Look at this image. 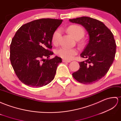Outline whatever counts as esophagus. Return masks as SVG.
Instances as JSON below:
<instances>
[{"label":"esophagus","mask_w":121,"mask_h":121,"mask_svg":"<svg viewBox=\"0 0 121 121\" xmlns=\"http://www.w3.org/2000/svg\"><path fill=\"white\" fill-rule=\"evenodd\" d=\"M70 61H70V60H63V63H70Z\"/></svg>","instance_id":"1"}]
</instances>
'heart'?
Segmentation results:
<instances>
[{
	"label": "heart",
	"mask_w": 121,
	"mask_h": 121,
	"mask_svg": "<svg viewBox=\"0 0 121 121\" xmlns=\"http://www.w3.org/2000/svg\"><path fill=\"white\" fill-rule=\"evenodd\" d=\"M69 33L77 40L81 39L84 35V30L81 26L73 25L68 27ZM60 36V29H57L54 32L52 36V42L54 45H57ZM56 54L64 60H69L73 59L78 54V50L74 48H67L61 47L56 51Z\"/></svg>",
	"instance_id": "heart-1"
}]
</instances>
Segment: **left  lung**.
<instances>
[{"instance_id": "obj_1", "label": "left lung", "mask_w": 121, "mask_h": 121, "mask_svg": "<svg viewBox=\"0 0 121 121\" xmlns=\"http://www.w3.org/2000/svg\"><path fill=\"white\" fill-rule=\"evenodd\" d=\"M69 21L82 25L89 35L88 44L80 55L87 60L79 62L80 68L72 76L83 84L97 82L105 76L113 62L117 47L113 35L103 22L95 18L83 17Z\"/></svg>"}]
</instances>
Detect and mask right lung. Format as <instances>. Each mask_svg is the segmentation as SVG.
<instances>
[{"label": "right lung", "instance_id": "obj_1", "mask_svg": "<svg viewBox=\"0 0 121 121\" xmlns=\"http://www.w3.org/2000/svg\"><path fill=\"white\" fill-rule=\"evenodd\" d=\"M62 20L41 18L22 25L10 44V59L15 73L27 85L40 87L54 78L61 58L53 54L52 36ZM47 58V59H45Z\"/></svg>", "mask_w": 121, "mask_h": 121}]
</instances>
